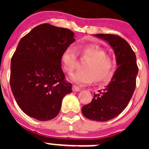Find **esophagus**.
Wrapping results in <instances>:
<instances>
[{
    "instance_id": "esophagus-1",
    "label": "esophagus",
    "mask_w": 149,
    "mask_h": 149,
    "mask_svg": "<svg viewBox=\"0 0 149 149\" xmlns=\"http://www.w3.org/2000/svg\"><path fill=\"white\" fill-rule=\"evenodd\" d=\"M72 91H73V92H79V91H80V89H79L78 87H77V86H72Z\"/></svg>"
}]
</instances>
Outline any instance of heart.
Here are the masks:
<instances>
[{
	"label": "heart",
	"instance_id": "heart-1",
	"mask_svg": "<svg viewBox=\"0 0 149 149\" xmlns=\"http://www.w3.org/2000/svg\"><path fill=\"white\" fill-rule=\"evenodd\" d=\"M80 53L88 61L82 67L84 71L72 73L69 80L74 84L83 86L91 84L93 79L95 82L106 80L111 74L113 63L107 57L103 49L95 45H86L80 49ZM77 57V50L73 45H68L63 51L61 62L63 69L67 73H71L75 68Z\"/></svg>",
	"mask_w": 149,
	"mask_h": 149
}]
</instances>
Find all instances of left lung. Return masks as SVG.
Segmentation results:
<instances>
[{"label": "left lung", "instance_id": "left-lung-1", "mask_svg": "<svg viewBox=\"0 0 149 149\" xmlns=\"http://www.w3.org/2000/svg\"><path fill=\"white\" fill-rule=\"evenodd\" d=\"M108 42L114 51L116 68L108 85L95 94L91 103L82 107V113L90 120L106 122L122 113L128 104L136 87L138 74L135 53L130 45L119 36L95 34Z\"/></svg>", "mask_w": 149, "mask_h": 149}]
</instances>
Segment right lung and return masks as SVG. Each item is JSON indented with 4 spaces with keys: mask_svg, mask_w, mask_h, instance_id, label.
<instances>
[{
    "mask_svg": "<svg viewBox=\"0 0 149 149\" xmlns=\"http://www.w3.org/2000/svg\"><path fill=\"white\" fill-rule=\"evenodd\" d=\"M74 41L70 30L49 24L36 26L22 38L11 60L10 86L27 116L48 121L59 113L72 86L65 81L61 56Z\"/></svg>",
    "mask_w": 149,
    "mask_h": 149,
    "instance_id": "right-lung-1",
    "label": "right lung"
}]
</instances>
